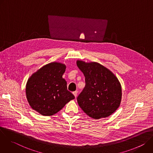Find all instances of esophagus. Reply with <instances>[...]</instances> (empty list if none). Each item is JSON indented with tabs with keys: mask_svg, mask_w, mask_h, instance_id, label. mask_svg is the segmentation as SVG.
Wrapping results in <instances>:
<instances>
[{
	"mask_svg": "<svg viewBox=\"0 0 153 153\" xmlns=\"http://www.w3.org/2000/svg\"><path fill=\"white\" fill-rule=\"evenodd\" d=\"M73 94H74V96H75V97H77V91H74V92L73 93Z\"/></svg>",
	"mask_w": 153,
	"mask_h": 153,
	"instance_id": "1",
	"label": "esophagus"
}]
</instances>
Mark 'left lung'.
<instances>
[{
    "label": "left lung",
    "mask_w": 153,
    "mask_h": 153,
    "mask_svg": "<svg viewBox=\"0 0 153 153\" xmlns=\"http://www.w3.org/2000/svg\"><path fill=\"white\" fill-rule=\"evenodd\" d=\"M77 66L85 77V86L77 98L87 115L94 119L111 115L119 107L122 87L117 77L102 65L77 60Z\"/></svg>",
    "instance_id": "1"
}]
</instances>
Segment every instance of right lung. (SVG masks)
<instances>
[{"instance_id":"add662e5","label":"right lung","mask_w":153,"mask_h":153,"mask_svg":"<svg viewBox=\"0 0 153 153\" xmlns=\"http://www.w3.org/2000/svg\"><path fill=\"white\" fill-rule=\"evenodd\" d=\"M66 65L59 62L47 64L33 73L26 85V96L30 106L42 116L59 112L74 96L67 90L62 76Z\"/></svg>"}]
</instances>
